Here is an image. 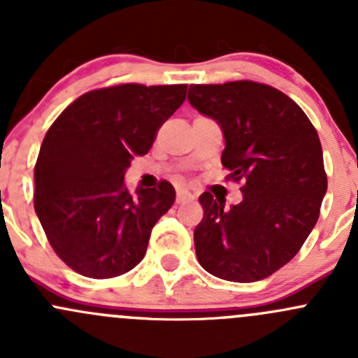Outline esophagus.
<instances>
[{"label":"esophagus","instance_id":"34e87169","mask_svg":"<svg viewBox=\"0 0 358 358\" xmlns=\"http://www.w3.org/2000/svg\"><path fill=\"white\" fill-rule=\"evenodd\" d=\"M194 201V194L189 192V190L185 189H180L178 192H176V202H190Z\"/></svg>","mask_w":358,"mask_h":358}]
</instances>
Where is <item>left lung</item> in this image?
Returning <instances> with one entry per match:
<instances>
[{
	"instance_id": "8db88e82",
	"label": "left lung",
	"mask_w": 358,
	"mask_h": 358,
	"mask_svg": "<svg viewBox=\"0 0 358 358\" xmlns=\"http://www.w3.org/2000/svg\"><path fill=\"white\" fill-rule=\"evenodd\" d=\"M189 102L223 131L222 164L243 201L199 197L194 230L201 266L230 282H256L291 262L319 220L327 190L322 145L305 112L268 85H190Z\"/></svg>"
}]
</instances>
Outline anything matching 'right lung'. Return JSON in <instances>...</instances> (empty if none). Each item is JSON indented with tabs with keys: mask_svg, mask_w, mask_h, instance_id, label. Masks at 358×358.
<instances>
[{
	"mask_svg": "<svg viewBox=\"0 0 358 358\" xmlns=\"http://www.w3.org/2000/svg\"><path fill=\"white\" fill-rule=\"evenodd\" d=\"M187 85H117L76 99L46 131L34 166V209L74 272L110 279L135 268L157 220L175 202L162 180L131 194L124 173L185 100Z\"/></svg>",
	"mask_w": 358,
	"mask_h": 358,
	"instance_id": "add662e5",
	"label": "right lung"
}]
</instances>
